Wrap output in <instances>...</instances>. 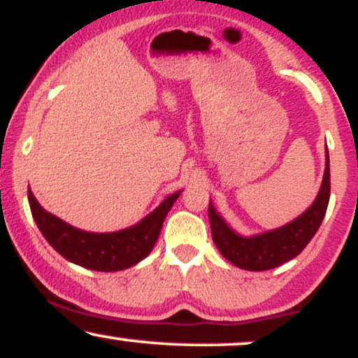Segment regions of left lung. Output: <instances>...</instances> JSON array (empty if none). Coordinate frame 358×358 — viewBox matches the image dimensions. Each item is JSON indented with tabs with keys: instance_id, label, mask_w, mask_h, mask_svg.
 I'll return each instance as SVG.
<instances>
[{
	"instance_id": "left-lung-1",
	"label": "left lung",
	"mask_w": 358,
	"mask_h": 358,
	"mask_svg": "<svg viewBox=\"0 0 358 358\" xmlns=\"http://www.w3.org/2000/svg\"><path fill=\"white\" fill-rule=\"evenodd\" d=\"M324 175L322 188L316 195L313 205L305 213L282 227L259 234L252 237H242L234 232L225 220L217 213L212 202L208 203V220H210L212 239L220 254L234 266L248 271H268L285 264L296 257L322 225L330 200V156L327 150Z\"/></svg>"
}]
</instances>
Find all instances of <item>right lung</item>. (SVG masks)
Returning <instances> with one entry per match:
<instances>
[{
  "label": "right lung",
  "instance_id": "add662e5",
  "mask_svg": "<svg viewBox=\"0 0 358 358\" xmlns=\"http://www.w3.org/2000/svg\"><path fill=\"white\" fill-rule=\"evenodd\" d=\"M180 193L182 192L166 196L139 224L127 227L124 231L109 234L85 232L72 227L67 222L43 210L31 190H28V202H30L31 215L40 232L60 256L82 268L113 273V271H122L138 264L151 252L162 232L163 220L173 207Z\"/></svg>",
  "mask_w": 358,
  "mask_h": 358
}]
</instances>
